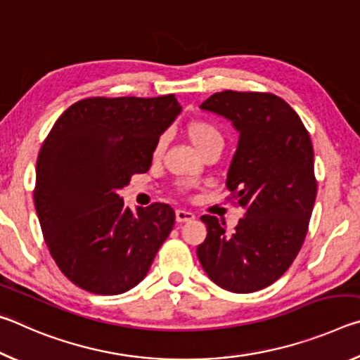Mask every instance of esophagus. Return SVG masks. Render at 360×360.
Here are the masks:
<instances>
[{"label": "esophagus", "instance_id": "obj_1", "mask_svg": "<svg viewBox=\"0 0 360 360\" xmlns=\"http://www.w3.org/2000/svg\"><path fill=\"white\" fill-rule=\"evenodd\" d=\"M195 216L192 214L191 211H184V210H178L176 211V222L182 224V222H191L193 221Z\"/></svg>", "mask_w": 360, "mask_h": 360}]
</instances>
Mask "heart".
I'll use <instances>...</instances> for the list:
<instances>
[{
  "label": "heart",
  "instance_id": "obj_1",
  "mask_svg": "<svg viewBox=\"0 0 360 360\" xmlns=\"http://www.w3.org/2000/svg\"><path fill=\"white\" fill-rule=\"evenodd\" d=\"M187 138L198 152L203 150L205 148H208V146H212V144H219V146L224 144L222 133L219 131L216 125H212L211 122H206V120H195V122H192V124H188ZM165 141H167L165 136H162L157 141L155 148H154L155 157L160 155L163 149H165Z\"/></svg>",
  "mask_w": 360,
  "mask_h": 360
}]
</instances>
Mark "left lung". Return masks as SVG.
<instances>
[{"label":"left lung","mask_w":360,"mask_h":360,"mask_svg":"<svg viewBox=\"0 0 360 360\" xmlns=\"http://www.w3.org/2000/svg\"><path fill=\"white\" fill-rule=\"evenodd\" d=\"M200 109L238 133L225 186L246 212L233 231L202 216L208 235L197 255L219 288L249 294L281 278L303 245L318 192L313 144L297 112L276 95L225 90Z\"/></svg>","instance_id":"1"}]
</instances>
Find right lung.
<instances>
[{
  "label": "right lung",
  "mask_w": 360,
  "mask_h": 360,
  "mask_svg": "<svg viewBox=\"0 0 360 360\" xmlns=\"http://www.w3.org/2000/svg\"><path fill=\"white\" fill-rule=\"evenodd\" d=\"M181 111L174 95L85 98L42 143L36 212L53 260L81 289L117 295L135 288L173 230L172 206L131 211L120 191L150 168L158 138Z\"/></svg>",
  "instance_id": "obj_1"
}]
</instances>
